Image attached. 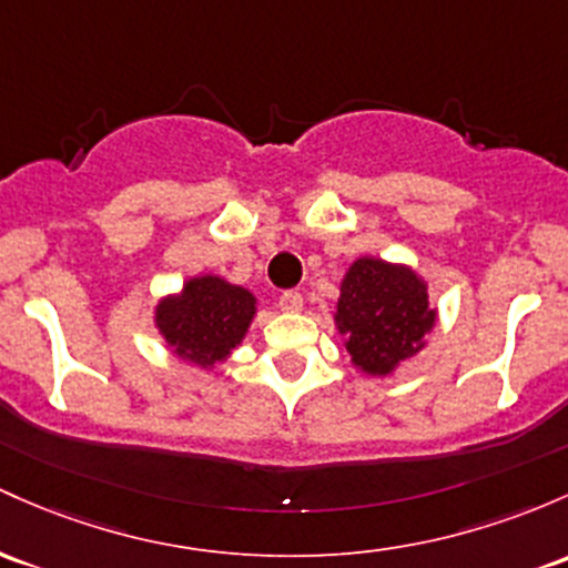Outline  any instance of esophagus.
Here are the masks:
<instances>
[{
  "label": "esophagus",
  "instance_id": "obj_1",
  "mask_svg": "<svg viewBox=\"0 0 568 568\" xmlns=\"http://www.w3.org/2000/svg\"><path fill=\"white\" fill-rule=\"evenodd\" d=\"M302 307L304 298L298 291H285V294L280 296V310H283V313H302Z\"/></svg>",
  "mask_w": 568,
  "mask_h": 568
}]
</instances>
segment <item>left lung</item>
I'll list each match as a JSON object with an SVG mask.
<instances>
[{"mask_svg": "<svg viewBox=\"0 0 568 568\" xmlns=\"http://www.w3.org/2000/svg\"><path fill=\"white\" fill-rule=\"evenodd\" d=\"M439 310L415 266L361 255L347 266L334 304V326L353 369L388 377L428 345Z\"/></svg>", "mask_w": 568, "mask_h": 568, "instance_id": "left-lung-1", "label": "left lung"}]
</instances>
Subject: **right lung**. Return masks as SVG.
<instances>
[{"instance_id":"add662e5","label":"right lung","mask_w":568,"mask_h":568,"mask_svg":"<svg viewBox=\"0 0 568 568\" xmlns=\"http://www.w3.org/2000/svg\"><path fill=\"white\" fill-rule=\"evenodd\" d=\"M255 313L258 298L251 288L207 272L193 274L178 291L161 296L153 307V326L174 358L213 372L242 345Z\"/></svg>"}]
</instances>
